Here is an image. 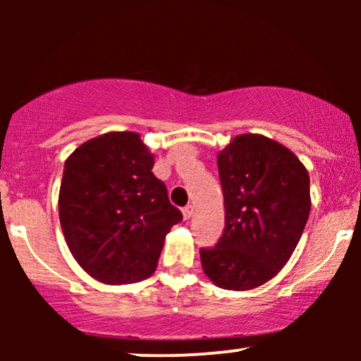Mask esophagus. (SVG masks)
Listing matches in <instances>:
<instances>
[{"label": "esophagus", "mask_w": 361, "mask_h": 361, "mask_svg": "<svg viewBox=\"0 0 361 361\" xmlns=\"http://www.w3.org/2000/svg\"><path fill=\"white\" fill-rule=\"evenodd\" d=\"M193 215V205H186L183 209V217L185 219H190Z\"/></svg>", "instance_id": "obj_1"}]
</instances>
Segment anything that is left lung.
I'll return each mask as SVG.
<instances>
[{
    "label": "left lung",
    "instance_id": "obj_1",
    "mask_svg": "<svg viewBox=\"0 0 361 361\" xmlns=\"http://www.w3.org/2000/svg\"><path fill=\"white\" fill-rule=\"evenodd\" d=\"M226 227L202 247L205 275L226 290L267 283L285 267L310 212L309 173L280 142L258 134L233 139L217 156Z\"/></svg>",
    "mask_w": 361,
    "mask_h": 361
}]
</instances>
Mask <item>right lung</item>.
<instances>
[{
  "label": "right lung",
  "instance_id": "add662e5",
  "mask_svg": "<svg viewBox=\"0 0 361 361\" xmlns=\"http://www.w3.org/2000/svg\"><path fill=\"white\" fill-rule=\"evenodd\" d=\"M154 156L135 132L81 144L64 163L59 219L74 259L110 285L154 273L164 238L183 215L151 171Z\"/></svg>",
  "mask_w": 361,
  "mask_h": 361
}]
</instances>
